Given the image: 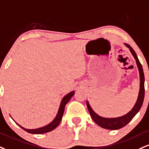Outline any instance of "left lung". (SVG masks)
<instances>
[{
  "instance_id": "obj_1",
  "label": "left lung",
  "mask_w": 149,
  "mask_h": 149,
  "mask_svg": "<svg viewBox=\"0 0 149 149\" xmlns=\"http://www.w3.org/2000/svg\"><path fill=\"white\" fill-rule=\"evenodd\" d=\"M126 46L127 47L130 48V51L132 53V55L135 57L136 60V63H137L138 69H139V77H140V88H139V95H138V98L136 102L135 106L132 109L128 114H125L124 116H120V117L117 118H103L101 116H98L93 111L92 107H90L88 101H87V106L88 108V110L90 114L92 119L95 121L96 124L98 126H101V128L108 129V130H117V129L121 128L124 127L126 125L130 122L132 119V118L135 116V114L139 112L140 108L141 107V105L143 104V101H144V71H143L142 66L139 62V59L136 55L135 51L132 49L130 46L128 44H126Z\"/></svg>"
}]
</instances>
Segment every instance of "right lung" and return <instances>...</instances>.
<instances>
[{"instance_id":"right-lung-1","label":"right lung","mask_w":149,"mask_h":149,"mask_svg":"<svg viewBox=\"0 0 149 149\" xmlns=\"http://www.w3.org/2000/svg\"><path fill=\"white\" fill-rule=\"evenodd\" d=\"M74 93H75L74 92H70L69 94L66 95V96H64L63 98H62V102H61V104H60V108H59L58 112H57L56 117L55 118L54 120H53V121H52L51 123H50L49 124L47 125V126L42 127V128H37V129H31V130H30V129H26V128H23V127L21 126L20 125H19L18 123H17V124L19 125V126H20L21 128L23 129L25 131L29 132V133H32V134L46 133V132H50V131H51V130H54V129L56 128L57 126H58L59 123H60L61 120H62V116H63V114H64V107H65L66 104H67L68 102L69 101V100L71 99V98L73 96ZM16 123H17V122H16Z\"/></svg>"}]
</instances>
